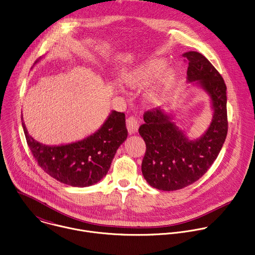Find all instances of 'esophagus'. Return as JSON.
I'll return each instance as SVG.
<instances>
[{
    "mask_svg": "<svg viewBox=\"0 0 255 255\" xmlns=\"http://www.w3.org/2000/svg\"><path fill=\"white\" fill-rule=\"evenodd\" d=\"M126 126H127L129 134H134L138 131L139 121L135 116H130L126 120Z\"/></svg>",
    "mask_w": 255,
    "mask_h": 255,
    "instance_id": "34e87169",
    "label": "esophagus"
}]
</instances>
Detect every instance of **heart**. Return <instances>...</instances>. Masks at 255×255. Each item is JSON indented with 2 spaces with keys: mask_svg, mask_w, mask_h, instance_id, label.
Listing matches in <instances>:
<instances>
[{
  "mask_svg": "<svg viewBox=\"0 0 255 255\" xmlns=\"http://www.w3.org/2000/svg\"><path fill=\"white\" fill-rule=\"evenodd\" d=\"M167 67V63L162 58H152L132 69L126 77V82L131 87L148 85L158 79ZM173 78L171 72L167 73L165 82L169 83Z\"/></svg>",
  "mask_w": 255,
  "mask_h": 255,
  "instance_id": "1",
  "label": "heart"
}]
</instances>
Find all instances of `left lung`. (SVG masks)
I'll use <instances>...</instances> for the list:
<instances>
[{"label":"left lung","mask_w":255,"mask_h":255,"mask_svg":"<svg viewBox=\"0 0 255 255\" xmlns=\"http://www.w3.org/2000/svg\"><path fill=\"white\" fill-rule=\"evenodd\" d=\"M189 63L188 80L198 81L209 93L214 108L208 131L197 140L186 135L161 108L144 113L139 134L146 143L142 173L147 183L161 191H176L192 185L213 165L229 129L227 85L215 66L200 52L184 53Z\"/></svg>","instance_id":"obj_1"}]
</instances>
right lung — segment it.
Segmentation results:
<instances>
[{
	"instance_id": "obj_1",
	"label": "right lung",
	"mask_w": 255,
	"mask_h": 255,
	"mask_svg": "<svg viewBox=\"0 0 255 255\" xmlns=\"http://www.w3.org/2000/svg\"><path fill=\"white\" fill-rule=\"evenodd\" d=\"M21 125L37 165L53 179L72 187H88L99 182L107 174L117 149L128 135L125 114L117 111H112L94 134L61 146H45L35 141L28 135L22 116Z\"/></svg>"
}]
</instances>
